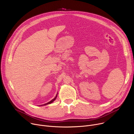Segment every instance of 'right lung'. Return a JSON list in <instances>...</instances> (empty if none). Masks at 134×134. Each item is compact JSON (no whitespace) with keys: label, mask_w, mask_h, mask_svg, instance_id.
Masks as SVG:
<instances>
[{"label":"right lung","mask_w":134,"mask_h":134,"mask_svg":"<svg viewBox=\"0 0 134 134\" xmlns=\"http://www.w3.org/2000/svg\"><path fill=\"white\" fill-rule=\"evenodd\" d=\"M57 95H56V97L53 99H52L51 101H50V102H48V103H46L44 105H47V104H50V103H51L52 102H53L55 100V99H56V98H57Z\"/></svg>","instance_id":"1"}]
</instances>
